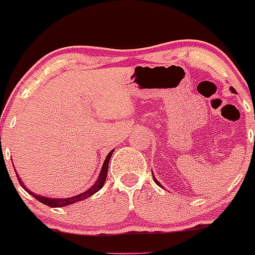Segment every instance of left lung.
<instances>
[{
  "label": "left lung",
  "mask_w": 255,
  "mask_h": 255,
  "mask_svg": "<svg viewBox=\"0 0 255 255\" xmlns=\"http://www.w3.org/2000/svg\"><path fill=\"white\" fill-rule=\"evenodd\" d=\"M231 91H232V92H235V89H233V87H231ZM153 177H154V175H153ZM154 181H155V182H156V184H158V185H159V186H160V182H159V181H158V180H156V179H155V177H154Z\"/></svg>",
  "instance_id": "1"
}]
</instances>
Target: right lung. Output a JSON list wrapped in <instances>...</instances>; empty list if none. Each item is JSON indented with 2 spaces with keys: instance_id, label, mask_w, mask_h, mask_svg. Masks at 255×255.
Returning a JSON list of instances; mask_svg holds the SVG:
<instances>
[{
  "instance_id": "right-lung-1",
  "label": "right lung",
  "mask_w": 255,
  "mask_h": 255,
  "mask_svg": "<svg viewBox=\"0 0 255 255\" xmlns=\"http://www.w3.org/2000/svg\"><path fill=\"white\" fill-rule=\"evenodd\" d=\"M112 153H113V150L110 151L109 155H107L106 159H105L104 165H102V169H101V171H100V175H99V177H97L96 182H95V184L92 185L89 190H86L85 192H81V194L76 195V196L68 197V199H49V197H47V196H40V195H37V194H34V192L29 191V190L24 186V184L20 181L18 174H17V179H18V181H19V184L23 186V189H24L27 192H29L33 197H35V199H37L39 202H42V204L48 205V206H50V207L68 206V205L75 204V202L82 201V200H85V199H89L90 196H92L94 194H96V192L99 191L102 186H104L105 181H106L107 171H109V163H110V159H111V156H112Z\"/></svg>"
}]
</instances>
